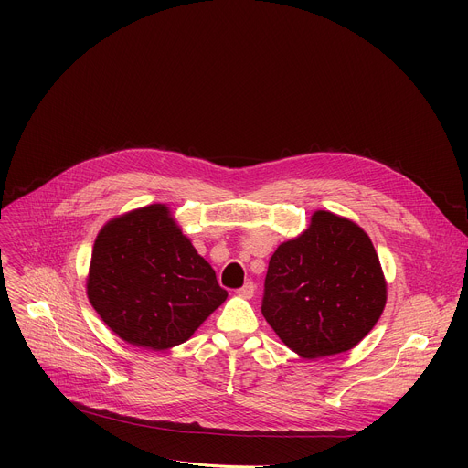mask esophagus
<instances>
[{
  "label": "esophagus",
  "instance_id": "obj_1",
  "mask_svg": "<svg viewBox=\"0 0 468 468\" xmlns=\"http://www.w3.org/2000/svg\"><path fill=\"white\" fill-rule=\"evenodd\" d=\"M237 294H239L240 298H244V300H250V298H253V294H255V285H253L251 282H248V283H244V285L237 291Z\"/></svg>",
  "mask_w": 468,
  "mask_h": 468
}]
</instances>
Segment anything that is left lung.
Here are the masks:
<instances>
[{"label":"left lung","mask_w":468,"mask_h":468,"mask_svg":"<svg viewBox=\"0 0 468 468\" xmlns=\"http://www.w3.org/2000/svg\"><path fill=\"white\" fill-rule=\"evenodd\" d=\"M385 302L370 237L348 218L316 211L309 228L271 257L261 311L292 352L318 359L361 343Z\"/></svg>","instance_id":"8db88e82"}]
</instances>
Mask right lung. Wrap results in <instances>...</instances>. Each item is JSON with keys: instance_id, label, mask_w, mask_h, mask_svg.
I'll list each match as a JSON object with an SVG mask.
<instances>
[{"instance_id": "add662e5", "label": "right lung", "mask_w": 468, "mask_h": 468, "mask_svg": "<svg viewBox=\"0 0 468 468\" xmlns=\"http://www.w3.org/2000/svg\"><path fill=\"white\" fill-rule=\"evenodd\" d=\"M87 294L122 341L154 352L188 341L228 298L211 264L163 204L125 213L101 228Z\"/></svg>"}]
</instances>
